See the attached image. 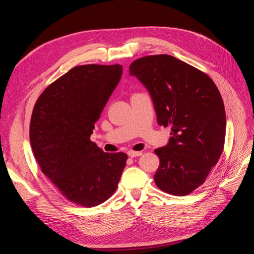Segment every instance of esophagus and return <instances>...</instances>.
<instances>
[{"instance_id": "34e87169", "label": "esophagus", "mask_w": 254, "mask_h": 254, "mask_svg": "<svg viewBox=\"0 0 254 254\" xmlns=\"http://www.w3.org/2000/svg\"><path fill=\"white\" fill-rule=\"evenodd\" d=\"M127 155L130 158H135V157H140L142 156V151H133V150H130L127 152Z\"/></svg>"}]
</instances>
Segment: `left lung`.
I'll use <instances>...</instances> for the list:
<instances>
[{"label":"left lung","mask_w":254,"mask_h":254,"mask_svg":"<svg viewBox=\"0 0 254 254\" xmlns=\"http://www.w3.org/2000/svg\"><path fill=\"white\" fill-rule=\"evenodd\" d=\"M129 73L149 92L158 124L172 130L167 145L155 150L157 187L171 195H189L205 181L224 149L226 111L216 84L171 55L136 59Z\"/></svg>","instance_id":"left-lung-1"}]
</instances>
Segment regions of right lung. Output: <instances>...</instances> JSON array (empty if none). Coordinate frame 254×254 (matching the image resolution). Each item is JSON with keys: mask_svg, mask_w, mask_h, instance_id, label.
Listing matches in <instances>:
<instances>
[{"mask_svg": "<svg viewBox=\"0 0 254 254\" xmlns=\"http://www.w3.org/2000/svg\"><path fill=\"white\" fill-rule=\"evenodd\" d=\"M122 73L120 64L75 66L34 107L29 140L37 162L67 200L81 206L105 202L126 165V153L104 152L90 140Z\"/></svg>", "mask_w": 254, "mask_h": 254, "instance_id": "1", "label": "right lung"}]
</instances>
